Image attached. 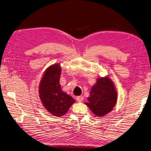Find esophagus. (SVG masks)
Masks as SVG:
<instances>
[{"instance_id": "esophagus-1", "label": "esophagus", "mask_w": 151, "mask_h": 151, "mask_svg": "<svg viewBox=\"0 0 151 151\" xmlns=\"http://www.w3.org/2000/svg\"><path fill=\"white\" fill-rule=\"evenodd\" d=\"M83 99H84V97H83V96H77V97L76 98L77 101H78V102H81V101H83Z\"/></svg>"}]
</instances>
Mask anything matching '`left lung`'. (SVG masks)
I'll return each mask as SVG.
<instances>
[{
    "mask_svg": "<svg viewBox=\"0 0 151 151\" xmlns=\"http://www.w3.org/2000/svg\"><path fill=\"white\" fill-rule=\"evenodd\" d=\"M88 102L85 103L94 115L103 116L110 112L117 101V93L108 77H99L91 88Z\"/></svg>",
    "mask_w": 151,
    "mask_h": 151,
    "instance_id": "8db88e82",
    "label": "left lung"
}]
</instances>
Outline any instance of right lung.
Masks as SVG:
<instances>
[{"instance_id":"right-lung-1","label":"right lung","mask_w":151,"mask_h":151,"mask_svg":"<svg viewBox=\"0 0 151 151\" xmlns=\"http://www.w3.org/2000/svg\"><path fill=\"white\" fill-rule=\"evenodd\" d=\"M61 68L58 63L45 70L39 86V95L43 106L55 116L64 115L76 101L61 89Z\"/></svg>"}]
</instances>
